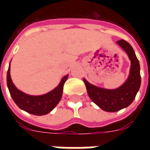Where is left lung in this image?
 Instances as JSON below:
<instances>
[{"label": "left lung", "mask_w": 150, "mask_h": 150, "mask_svg": "<svg viewBox=\"0 0 150 150\" xmlns=\"http://www.w3.org/2000/svg\"><path fill=\"white\" fill-rule=\"evenodd\" d=\"M117 43L127 53L131 61L130 73L128 79L115 89L99 88L83 79L89 98L105 111L115 112L128 107L135 100L141 85L139 61L132 47L127 41L121 40Z\"/></svg>", "instance_id": "obj_1"}]
</instances>
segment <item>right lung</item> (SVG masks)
<instances>
[{"label": "right lung", "mask_w": 150, "mask_h": 150, "mask_svg": "<svg viewBox=\"0 0 150 150\" xmlns=\"http://www.w3.org/2000/svg\"><path fill=\"white\" fill-rule=\"evenodd\" d=\"M68 75L61 79L59 85L52 91L42 96H30L20 91L15 87L10 75V65L7 73V85L14 102L20 109L34 115H45L50 113L61 100L64 82Z\"/></svg>", "instance_id": "1"}]
</instances>
